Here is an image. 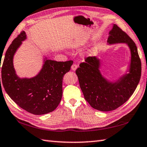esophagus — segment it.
I'll return each mask as SVG.
<instances>
[{
	"instance_id": "obj_1",
	"label": "esophagus",
	"mask_w": 147,
	"mask_h": 147,
	"mask_svg": "<svg viewBox=\"0 0 147 147\" xmlns=\"http://www.w3.org/2000/svg\"><path fill=\"white\" fill-rule=\"evenodd\" d=\"M71 70H74V71L76 70V69L77 68V65L76 64H73L72 65H71Z\"/></svg>"
}]
</instances>
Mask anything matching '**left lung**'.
Here are the masks:
<instances>
[{
  "label": "left lung",
  "instance_id": "1",
  "mask_svg": "<svg viewBox=\"0 0 147 147\" xmlns=\"http://www.w3.org/2000/svg\"><path fill=\"white\" fill-rule=\"evenodd\" d=\"M107 43L128 45L131 52L128 74L111 82L101 74L100 60L97 57L86 58V62L81 63L76 71L85 99L91 107L100 111L115 110L126 102L137 87L142 72L141 60L135 42L116 24H113L109 32Z\"/></svg>",
  "mask_w": 147,
  "mask_h": 147
}]
</instances>
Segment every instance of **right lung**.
Segmentation results:
<instances>
[{
  "instance_id": "1",
  "label": "right lung",
  "mask_w": 147,
  "mask_h": 147,
  "mask_svg": "<svg viewBox=\"0 0 147 147\" xmlns=\"http://www.w3.org/2000/svg\"><path fill=\"white\" fill-rule=\"evenodd\" d=\"M26 39V34L22 31L6 51L1 71L2 84L9 96L22 109L33 115H45L53 111L60 104L63 78L70 70L73 61H57L45 57L36 76L29 79L19 77L13 58Z\"/></svg>"
}]
</instances>
